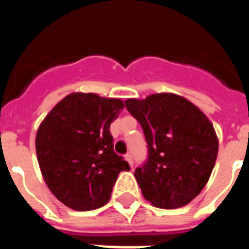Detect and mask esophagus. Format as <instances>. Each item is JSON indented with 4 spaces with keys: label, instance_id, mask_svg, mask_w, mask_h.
Masks as SVG:
<instances>
[{
    "label": "esophagus",
    "instance_id": "esophagus-1",
    "mask_svg": "<svg viewBox=\"0 0 249 249\" xmlns=\"http://www.w3.org/2000/svg\"><path fill=\"white\" fill-rule=\"evenodd\" d=\"M125 159H126V161H128L129 163V165L132 166L133 168V159H132V155H130V154H126V155H125Z\"/></svg>",
    "mask_w": 249,
    "mask_h": 249
}]
</instances>
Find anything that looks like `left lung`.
<instances>
[{"label": "left lung", "mask_w": 249, "mask_h": 249, "mask_svg": "<svg viewBox=\"0 0 249 249\" xmlns=\"http://www.w3.org/2000/svg\"><path fill=\"white\" fill-rule=\"evenodd\" d=\"M125 106L143 129L148 159L134 172L154 207L181 208L207 185L218 154L212 123L186 98L173 93L130 98Z\"/></svg>", "instance_id": "8db88e82"}]
</instances>
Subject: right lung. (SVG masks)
Wrapping results in <instances>:
<instances>
[{"label":"right lung","instance_id":"obj_1","mask_svg":"<svg viewBox=\"0 0 249 249\" xmlns=\"http://www.w3.org/2000/svg\"><path fill=\"white\" fill-rule=\"evenodd\" d=\"M124 102L94 93H71L48 113L36 134V154L49 190L68 208L107 204L128 161L113 151L109 125Z\"/></svg>","mask_w":249,"mask_h":249}]
</instances>
